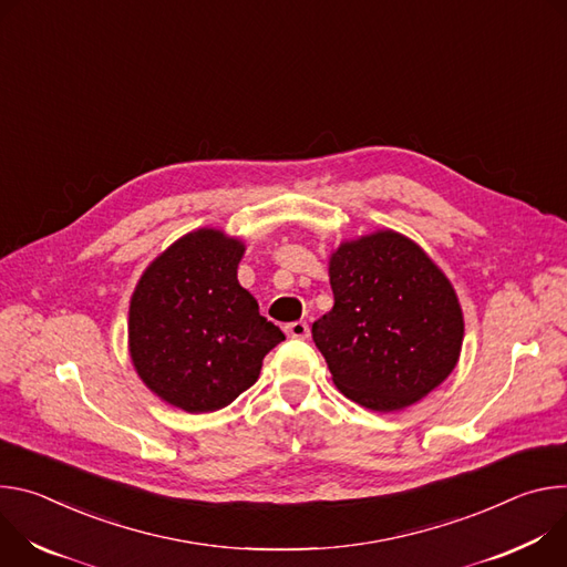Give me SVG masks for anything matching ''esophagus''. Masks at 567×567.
Returning a JSON list of instances; mask_svg holds the SVG:
<instances>
[{"instance_id": "1", "label": "esophagus", "mask_w": 567, "mask_h": 567, "mask_svg": "<svg viewBox=\"0 0 567 567\" xmlns=\"http://www.w3.org/2000/svg\"><path fill=\"white\" fill-rule=\"evenodd\" d=\"M286 333H288L290 338H297V340H306V338L310 336V327H308L303 320H299V322H290V324L286 327Z\"/></svg>"}]
</instances>
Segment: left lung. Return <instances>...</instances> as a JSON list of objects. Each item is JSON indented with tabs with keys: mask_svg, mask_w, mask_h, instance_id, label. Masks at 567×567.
<instances>
[{
	"mask_svg": "<svg viewBox=\"0 0 567 567\" xmlns=\"http://www.w3.org/2000/svg\"><path fill=\"white\" fill-rule=\"evenodd\" d=\"M333 308L312 324L338 390L375 412L403 410L455 369L464 318L425 251L388 229L331 257Z\"/></svg>",
	"mask_w": 567,
	"mask_h": 567,
	"instance_id": "1",
	"label": "left lung"
}]
</instances>
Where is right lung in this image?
Listing matches in <instances>:
<instances>
[{
  "label": "right lung",
  "mask_w": 567,
  "mask_h": 567,
  "mask_svg": "<svg viewBox=\"0 0 567 567\" xmlns=\"http://www.w3.org/2000/svg\"><path fill=\"white\" fill-rule=\"evenodd\" d=\"M243 243L218 229L175 240L137 284L131 358L166 403L192 412L229 405L259 379L264 358L286 340L236 279Z\"/></svg>",
  "instance_id": "obj_1"
}]
</instances>
